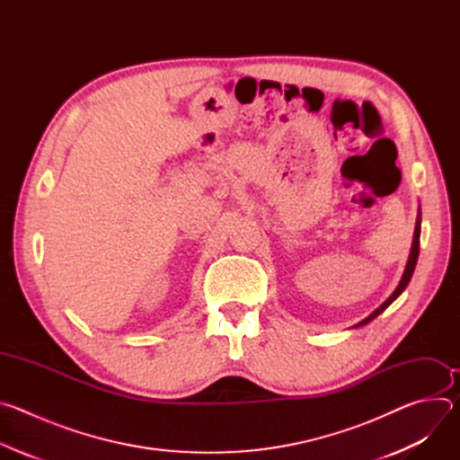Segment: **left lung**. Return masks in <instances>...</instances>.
Returning a JSON list of instances; mask_svg holds the SVG:
<instances>
[{
    "mask_svg": "<svg viewBox=\"0 0 460 460\" xmlns=\"http://www.w3.org/2000/svg\"><path fill=\"white\" fill-rule=\"evenodd\" d=\"M419 243H420V209H419V215H417V222H415V233H413V242H411V251H410V256H408V261H406V270H404V273H402V279H401V282H399V286H397V289L393 291L391 295H389V298L382 304V305H378L369 316H366L362 322H358V323H355L353 327H360V325H366V323H369L373 318H376L387 305H391V302H395L399 296H401V293L408 288V284H410V280H411V277H413V271H415V266H417V260H419Z\"/></svg>",
    "mask_w": 460,
    "mask_h": 460,
    "instance_id": "obj_1",
    "label": "left lung"
}]
</instances>
